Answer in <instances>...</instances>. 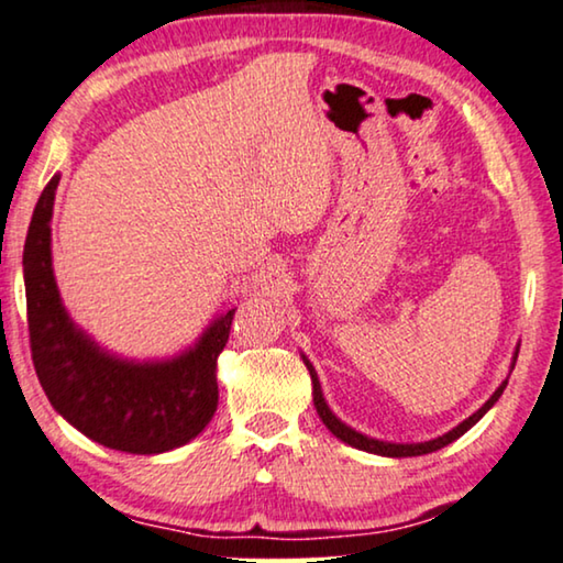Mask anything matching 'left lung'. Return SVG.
Instances as JSON below:
<instances>
[{"label": "left lung", "instance_id": "obj_1", "mask_svg": "<svg viewBox=\"0 0 563 563\" xmlns=\"http://www.w3.org/2000/svg\"><path fill=\"white\" fill-rule=\"evenodd\" d=\"M300 357H303V362H306L308 372H311V385H313V406H316V413H319V418H321V421H323V426H327V429H329L331 433H334L336 439H342L344 443H350V446L360 449V451H369V454H377V456H393V459H400V456H423V454H431V451H439V449H443V446H449L451 441H456L459 437H464V433L470 431L472 426L477 423L479 418L485 416L487 410L495 406L497 400H500L503 390H505V387H508V379H503L500 387H497V390H495L493 395H489V400L485 402V406H482L479 410H474V413H472L470 418H464L462 423L454 426V429L443 433V437H437V439H431V441H418V443H395V441H379V439L364 437V433L354 431L352 426H346V423L342 421V418H336L334 413H331L329 402H327V398H323V390H321L319 375H316L313 364L308 362L306 354H300ZM516 360H518V352L512 354L510 369L516 367Z\"/></svg>", "mask_w": 563, "mask_h": 563}]
</instances>
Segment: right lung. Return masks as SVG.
Wrapping results in <instances>:
<instances>
[{
  "mask_svg": "<svg viewBox=\"0 0 563 563\" xmlns=\"http://www.w3.org/2000/svg\"><path fill=\"white\" fill-rule=\"evenodd\" d=\"M58 180L53 176L37 199L22 255L37 379L51 406L101 446L126 454L184 446L217 410V360L236 308L219 313L194 346L168 360H126L99 346L68 316L53 275L51 219Z\"/></svg>",
  "mask_w": 563,
  "mask_h": 563,
  "instance_id": "right-lung-1",
  "label": "right lung"
}]
</instances>
